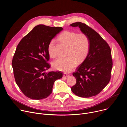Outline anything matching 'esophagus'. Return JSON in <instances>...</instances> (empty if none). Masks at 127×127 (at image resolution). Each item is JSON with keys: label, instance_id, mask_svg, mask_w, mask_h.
<instances>
[{"label": "esophagus", "instance_id": "esophagus-1", "mask_svg": "<svg viewBox=\"0 0 127 127\" xmlns=\"http://www.w3.org/2000/svg\"><path fill=\"white\" fill-rule=\"evenodd\" d=\"M63 76L64 77H68V76H69V74L68 73H64L63 74Z\"/></svg>", "mask_w": 127, "mask_h": 127}]
</instances>
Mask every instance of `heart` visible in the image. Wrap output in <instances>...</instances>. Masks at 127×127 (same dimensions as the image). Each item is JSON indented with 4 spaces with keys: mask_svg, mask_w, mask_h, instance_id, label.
Returning a JSON list of instances; mask_svg holds the SVG:
<instances>
[{
    "mask_svg": "<svg viewBox=\"0 0 127 127\" xmlns=\"http://www.w3.org/2000/svg\"><path fill=\"white\" fill-rule=\"evenodd\" d=\"M58 40L68 46L67 56L59 57L54 61V68L63 72H70L77 65V61L82 62L86 58L90 50V40L88 35L84 32L76 33L73 31H65L58 37ZM55 40H52L48 46L49 55L54 57Z\"/></svg>",
    "mask_w": 127,
    "mask_h": 127,
    "instance_id": "obj_1",
    "label": "heart"
}]
</instances>
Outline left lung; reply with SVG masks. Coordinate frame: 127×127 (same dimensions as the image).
Masks as SVG:
<instances>
[{"label": "left lung", "instance_id": "obj_1", "mask_svg": "<svg viewBox=\"0 0 127 127\" xmlns=\"http://www.w3.org/2000/svg\"><path fill=\"white\" fill-rule=\"evenodd\" d=\"M78 27L90 40V50L84 61L73 73L76 84L71 90L77 96L90 97L97 95L109 83L113 60L111 48L94 29L85 24L76 22L70 25Z\"/></svg>", "mask_w": 127, "mask_h": 127}]
</instances>
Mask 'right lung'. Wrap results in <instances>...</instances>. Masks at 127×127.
Segmentation results:
<instances>
[{"label": "right lung", "instance_id": "right-lung-1", "mask_svg": "<svg viewBox=\"0 0 127 127\" xmlns=\"http://www.w3.org/2000/svg\"><path fill=\"white\" fill-rule=\"evenodd\" d=\"M63 29L38 25L17 46L12 61L14 79L22 92L31 99L47 98L52 93L54 82L63 76L60 71L44 72L50 68L48 45Z\"/></svg>", "mask_w": 127, "mask_h": 127}]
</instances>
